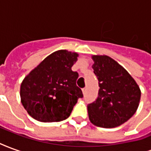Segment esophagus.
<instances>
[{"label":"esophagus","instance_id":"obj_1","mask_svg":"<svg viewBox=\"0 0 151 151\" xmlns=\"http://www.w3.org/2000/svg\"><path fill=\"white\" fill-rule=\"evenodd\" d=\"M86 91V88H82V92H83V94H85Z\"/></svg>","mask_w":151,"mask_h":151}]
</instances>
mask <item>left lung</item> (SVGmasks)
Wrapping results in <instances>:
<instances>
[{"label":"left lung","mask_w":151,"mask_h":151,"mask_svg":"<svg viewBox=\"0 0 151 151\" xmlns=\"http://www.w3.org/2000/svg\"><path fill=\"white\" fill-rule=\"evenodd\" d=\"M99 81L98 97L87 105L89 119L102 128H114L133 116L139 105L141 91L123 67L108 56H93Z\"/></svg>","instance_id":"8db88e82"}]
</instances>
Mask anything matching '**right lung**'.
<instances>
[{"instance_id": "right-lung-1", "label": "right lung", "mask_w": 151, "mask_h": 151, "mask_svg": "<svg viewBox=\"0 0 151 151\" xmlns=\"http://www.w3.org/2000/svg\"><path fill=\"white\" fill-rule=\"evenodd\" d=\"M78 54L59 50L47 56L21 84L22 104L29 115L41 122H57L70 116L79 98L78 73L72 70Z\"/></svg>"}]
</instances>
